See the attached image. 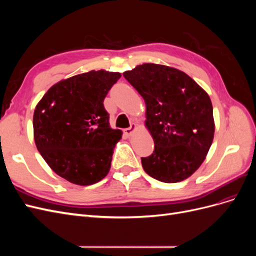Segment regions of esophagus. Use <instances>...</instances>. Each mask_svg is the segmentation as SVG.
I'll list each match as a JSON object with an SVG mask.
<instances>
[{
	"label": "esophagus",
	"mask_w": 256,
	"mask_h": 256,
	"mask_svg": "<svg viewBox=\"0 0 256 256\" xmlns=\"http://www.w3.org/2000/svg\"><path fill=\"white\" fill-rule=\"evenodd\" d=\"M136 124H131L129 128L124 129V134H125L127 136H130L131 134H132L134 131L136 130Z\"/></svg>",
	"instance_id": "34e87169"
}]
</instances>
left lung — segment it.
<instances>
[{
  "instance_id": "1",
  "label": "left lung",
  "mask_w": 256,
  "mask_h": 256,
  "mask_svg": "<svg viewBox=\"0 0 256 256\" xmlns=\"http://www.w3.org/2000/svg\"><path fill=\"white\" fill-rule=\"evenodd\" d=\"M122 76L146 104L145 125L154 148L141 158L144 171L162 182L184 180L203 164L214 140L210 98L173 67L146 63Z\"/></svg>"
}]
</instances>
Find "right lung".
Here are the masks:
<instances>
[{
	"label": "right lung",
	"mask_w": 256,
	"mask_h": 256,
	"mask_svg": "<svg viewBox=\"0 0 256 256\" xmlns=\"http://www.w3.org/2000/svg\"><path fill=\"white\" fill-rule=\"evenodd\" d=\"M120 76L106 70L74 76L54 84L36 106V147L66 180L88 186L109 173L122 131L110 127L104 100Z\"/></svg>",
	"instance_id": "1"
}]
</instances>
